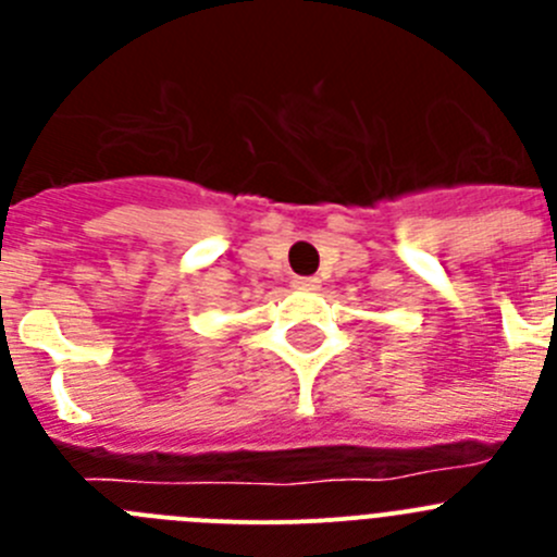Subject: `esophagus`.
I'll use <instances>...</instances> for the list:
<instances>
[{"mask_svg":"<svg viewBox=\"0 0 557 557\" xmlns=\"http://www.w3.org/2000/svg\"><path fill=\"white\" fill-rule=\"evenodd\" d=\"M293 287L301 289V293H318V289H321V278H314V275H298V278H293Z\"/></svg>","mask_w":557,"mask_h":557,"instance_id":"1","label":"esophagus"}]
</instances>
